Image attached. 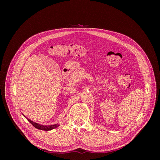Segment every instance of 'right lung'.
<instances>
[{"label": "right lung", "instance_id": "right-lung-1", "mask_svg": "<svg viewBox=\"0 0 160 160\" xmlns=\"http://www.w3.org/2000/svg\"><path fill=\"white\" fill-rule=\"evenodd\" d=\"M23 115V114H22ZM24 117H25V118H27V119L29 122L34 127H35V128L38 129H40V130H44V131H50V130H52L53 129H55L57 128V127L59 126V123H55V124H53V125H41V124H39L38 123H36V122H32V121H31V119H28L27 118H26L25 115H24Z\"/></svg>", "mask_w": 160, "mask_h": 160}]
</instances>
